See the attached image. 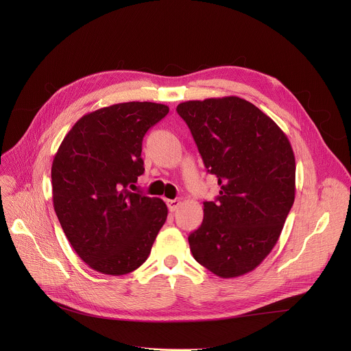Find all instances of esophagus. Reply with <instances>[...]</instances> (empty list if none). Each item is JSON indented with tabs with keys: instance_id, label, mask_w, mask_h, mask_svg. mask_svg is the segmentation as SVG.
<instances>
[{
	"instance_id": "34e87169",
	"label": "esophagus",
	"mask_w": 351,
	"mask_h": 351,
	"mask_svg": "<svg viewBox=\"0 0 351 351\" xmlns=\"http://www.w3.org/2000/svg\"><path fill=\"white\" fill-rule=\"evenodd\" d=\"M167 204H168V208H169V211H175L179 206H180V200H168L167 202Z\"/></svg>"
}]
</instances>
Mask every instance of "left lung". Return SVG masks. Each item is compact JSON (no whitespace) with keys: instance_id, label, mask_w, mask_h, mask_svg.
<instances>
[{"instance_id":"left-lung-1","label":"left lung","mask_w":351,"mask_h":351,"mask_svg":"<svg viewBox=\"0 0 351 351\" xmlns=\"http://www.w3.org/2000/svg\"><path fill=\"white\" fill-rule=\"evenodd\" d=\"M176 110L221 187L215 202L203 203L190 250L218 277L246 274L271 252L293 207L291 144L267 114L238 97L187 101Z\"/></svg>"}]
</instances>
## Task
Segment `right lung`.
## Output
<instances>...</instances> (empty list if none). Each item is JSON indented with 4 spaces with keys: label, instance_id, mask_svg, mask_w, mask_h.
Instances as JSON below:
<instances>
[{
    "label": "right lung",
    "instance_id": "add662e5",
    "mask_svg": "<svg viewBox=\"0 0 351 351\" xmlns=\"http://www.w3.org/2000/svg\"><path fill=\"white\" fill-rule=\"evenodd\" d=\"M167 105L125 102L82 116L51 165L53 206L78 256L93 270L123 276L138 269L167 221L158 197L133 193L144 173L143 138Z\"/></svg>",
    "mask_w": 351,
    "mask_h": 351
}]
</instances>
